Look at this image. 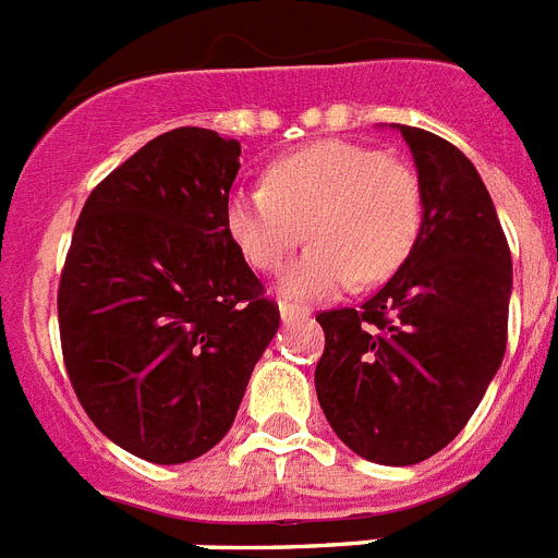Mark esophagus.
<instances>
[{
	"mask_svg": "<svg viewBox=\"0 0 558 558\" xmlns=\"http://www.w3.org/2000/svg\"><path fill=\"white\" fill-rule=\"evenodd\" d=\"M310 315H312V312L306 310V306H298V303H289V301L280 303V318H283V324H292V320L310 318Z\"/></svg>",
	"mask_w": 558,
	"mask_h": 558,
	"instance_id": "1",
	"label": "esophagus"
}]
</instances>
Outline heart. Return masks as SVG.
I'll list each match as a JSON object with an SVG mask.
<instances>
[{
	"instance_id": "obj_1",
	"label": "heart",
	"mask_w": 558,
	"mask_h": 558,
	"mask_svg": "<svg viewBox=\"0 0 558 558\" xmlns=\"http://www.w3.org/2000/svg\"><path fill=\"white\" fill-rule=\"evenodd\" d=\"M418 174L378 148L324 140L280 157L264 185L238 189L226 203V232L257 271L287 266L280 289L315 301L357 283L389 278L410 257L421 232Z\"/></svg>"
}]
</instances>
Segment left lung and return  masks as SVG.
<instances>
[{
	"label": "left lung",
	"instance_id": "1",
	"mask_svg": "<svg viewBox=\"0 0 558 558\" xmlns=\"http://www.w3.org/2000/svg\"><path fill=\"white\" fill-rule=\"evenodd\" d=\"M398 129L424 197L418 240L369 301L320 312L315 389L352 452L407 468L459 436L487 392L505 357L513 264L473 162L433 131Z\"/></svg>",
	"mask_w": 558,
	"mask_h": 558
}]
</instances>
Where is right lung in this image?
<instances>
[{
    "instance_id": "add662e5",
    "label": "right lung",
    "mask_w": 558,
    "mask_h": 558,
    "mask_svg": "<svg viewBox=\"0 0 558 558\" xmlns=\"http://www.w3.org/2000/svg\"><path fill=\"white\" fill-rule=\"evenodd\" d=\"M240 143L166 131L88 194L59 275V341L88 418L183 464L229 433L278 303L226 232Z\"/></svg>"
}]
</instances>
